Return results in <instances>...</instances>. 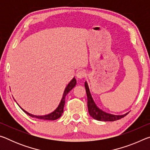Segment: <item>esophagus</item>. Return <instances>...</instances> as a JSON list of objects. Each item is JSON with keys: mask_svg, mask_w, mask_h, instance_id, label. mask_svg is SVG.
<instances>
[{"mask_svg": "<svg viewBox=\"0 0 150 150\" xmlns=\"http://www.w3.org/2000/svg\"><path fill=\"white\" fill-rule=\"evenodd\" d=\"M77 77L78 79H81L84 78L85 76H86V73L85 72L83 71H79L77 73Z\"/></svg>", "mask_w": 150, "mask_h": 150, "instance_id": "esophagus-1", "label": "esophagus"}]
</instances>
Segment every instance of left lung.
I'll return each mask as SVG.
<instances>
[{
    "label": "left lung",
    "mask_w": 150,
    "mask_h": 150,
    "mask_svg": "<svg viewBox=\"0 0 150 150\" xmlns=\"http://www.w3.org/2000/svg\"><path fill=\"white\" fill-rule=\"evenodd\" d=\"M85 87L86 89V93H87V106L88 113L91 115V117H93L94 119L98 121H115L119 120L122 118L126 116L128 113L125 114L123 115H114L111 114L106 113L105 112L100 110L99 108L96 106V104L94 102V100L92 98V96L91 95L89 88L88 87V84L87 82L85 83Z\"/></svg>",
    "instance_id": "8db88e82"
}]
</instances>
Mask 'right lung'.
Instances as JSON below:
<instances>
[{"instance_id":"add662e5","label":"right lung","mask_w":150,"mask_h":150,"mask_svg":"<svg viewBox=\"0 0 150 150\" xmlns=\"http://www.w3.org/2000/svg\"><path fill=\"white\" fill-rule=\"evenodd\" d=\"M76 83H77V81H76L75 78L74 77L73 79L70 81V83L67 85V87H66L64 91V93H63V95L62 96V100L59 103V106H57V108L55 109V110L52 112V113L49 114V115H44V116H35V115H31L26 112V110H24V109H22L21 107L22 110H23L25 113L27 114L28 115H29L30 116H31L32 118H36L38 119H41V120H55L56 119H58L59 117H61V116L62 115V114L63 112V108H64V105H65V96L67 95L68 93L72 89V88L75 87L76 85Z\"/></svg>"}]
</instances>
